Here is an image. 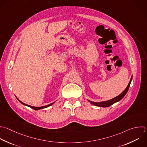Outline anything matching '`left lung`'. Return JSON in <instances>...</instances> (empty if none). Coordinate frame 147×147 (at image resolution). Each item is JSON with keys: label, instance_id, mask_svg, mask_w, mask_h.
I'll return each mask as SVG.
<instances>
[{"label": "left lung", "instance_id": "1", "mask_svg": "<svg viewBox=\"0 0 147 147\" xmlns=\"http://www.w3.org/2000/svg\"><path fill=\"white\" fill-rule=\"evenodd\" d=\"M132 80V76L130 78V80L129 81V83L128 84V85L127 86L126 88L124 90V91L121 92L118 96L111 99H110V100H106V101H102V102H93V101H91V100H90L88 99H87V100L92 105H94V106H98V107H109L111 105H112L113 104L119 101L120 100H121L123 97L126 94L129 88V87H130V83Z\"/></svg>", "mask_w": 147, "mask_h": 147}]
</instances>
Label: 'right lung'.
I'll return each instance as SVG.
<instances>
[{
    "mask_svg": "<svg viewBox=\"0 0 147 147\" xmlns=\"http://www.w3.org/2000/svg\"><path fill=\"white\" fill-rule=\"evenodd\" d=\"M16 98H17V97H16ZM17 98V99H18L22 104H23L24 105L27 106H28V107H30V108H32V109H34V110H38L42 109H44V108H47V107H49V106L52 105L55 103V102H53V103H51V104H49V105H46V106H41V107H35V106H30V105H26V104L23 103L22 102H21L20 100H19V99H18V98Z\"/></svg>",
    "mask_w": 147,
    "mask_h": 147,
    "instance_id": "obj_1",
    "label": "right lung"
}]
</instances>
